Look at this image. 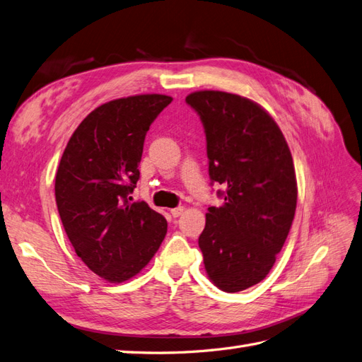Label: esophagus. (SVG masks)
Masks as SVG:
<instances>
[{"label":"esophagus","instance_id":"34e87169","mask_svg":"<svg viewBox=\"0 0 362 362\" xmlns=\"http://www.w3.org/2000/svg\"><path fill=\"white\" fill-rule=\"evenodd\" d=\"M183 212H185V208H182V206H179V208L171 209V215L173 216H180Z\"/></svg>","mask_w":362,"mask_h":362}]
</instances>
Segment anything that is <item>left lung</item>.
I'll return each instance as SVG.
<instances>
[{
  "label": "left lung",
  "instance_id": "1",
  "mask_svg": "<svg viewBox=\"0 0 362 362\" xmlns=\"http://www.w3.org/2000/svg\"><path fill=\"white\" fill-rule=\"evenodd\" d=\"M208 142L209 175L226 188L211 206L199 238L209 281L226 293L259 284L294 220L297 180L290 147L273 117L257 103L223 90L187 97Z\"/></svg>",
  "mask_w": 362,
  "mask_h": 362
}]
</instances>
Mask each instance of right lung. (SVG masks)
Instances as JSON below:
<instances>
[{
    "instance_id": "1",
    "label": "right lung",
    "mask_w": 362,
    "mask_h": 362,
    "mask_svg": "<svg viewBox=\"0 0 362 362\" xmlns=\"http://www.w3.org/2000/svg\"><path fill=\"white\" fill-rule=\"evenodd\" d=\"M173 101L162 94L117 98L92 110L72 133L56 173V203L77 256L121 284L146 267L167 235V220L132 203L151 122Z\"/></svg>"
}]
</instances>
